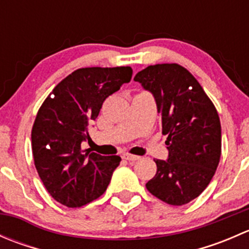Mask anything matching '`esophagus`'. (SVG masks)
Returning <instances> with one entry per match:
<instances>
[{
    "label": "esophagus",
    "mask_w": 249,
    "mask_h": 249,
    "mask_svg": "<svg viewBox=\"0 0 249 249\" xmlns=\"http://www.w3.org/2000/svg\"><path fill=\"white\" fill-rule=\"evenodd\" d=\"M123 158H124L125 160H129V161H136V160L140 159V157H137V155L129 154V153H126V154H123Z\"/></svg>",
    "instance_id": "obj_1"
}]
</instances>
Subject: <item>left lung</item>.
<instances>
[{
    "mask_svg": "<svg viewBox=\"0 0 249 249\" xmlns=\"http://www.w3.org/2000/svg\"><path fill=\"white\" fill-rule=\"evenodd\" d=\"M154 96L167 135L166 160H154L157 173L148 192L173 206L190 202L214 176L222 153V129L217 109L188 70L177 64H158L134 78Z\"/></svg>",
    "mask_w": 249,
    "mask_h": 249,
    "instance_id": "obj_1",
    "label": "left lung"
}]
</instances>
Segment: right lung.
<instances>
[{
    "label": "right lung",
    "instance_id": "1",
    "mask_svg": "<svg viewBox=\"0 0 249 249\" xmlns=\"http://www.w3.org/2000/svg\"><path fill=\"white\" fill-rule=\"evenodd\" d=\"M132 77L131 67H85L54 88L39 108L31 132L35 166L52 197L80 207L101 196L120 157H105L82 143L105 100Z\"/></svg>",
    "mask_w": 249,
    "mask_h": 249
}]
</instances>
